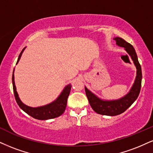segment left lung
I'll use <instances>...</instances> for the list:
<instances>
[{
    "mask_svg": "<svg viewBox=\"0 0 153 153\" xmlns=\"http://www.w3.org/2000/svg\"><path fill=\"white\" fill-rule=\"evenodd\" d=\"M114 39L116 41L117 45L125 48V50L131 56L137 68L136 79L131 90L126 97L122 99L115 100V101H106L99 99L85 87L86 95L93 110L99 114L111 116H117V115L122 114L133 104L140 94L141 82H142V70H141L140 65L137 59L135 49L130 43L127 42L123 38L116 37Z\"/></svg>",
    "mask_w": 153,
    "mask_h": 153,
    "instance_id": "8db88e82",
    "label": "left lung"
}]
</instances>
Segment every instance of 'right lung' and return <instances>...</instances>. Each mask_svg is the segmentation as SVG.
Returning a JSON list of instances; mask_svg holds the SVG:
<instances>
[{
  "label": "right lung",
  "instance_id": "1",
  "mask_svg": "<svg viewBox=\"0 0 153 153\" xmlns=\"http://www.w3.org/2000/svg\"><path fill=\"white\" fill-rule=\"evenodd\" d=\"M25 49V48H24ZM23 50L20 52V55L18 56V61L17 63L19 62L20 57H21L22 53L23 52ZM12 82H13V92H14L15 99L16 100V102L18 103L20 108L23 110L25 112L27 113L28 115L33 117L34 118H36L38 120H48V119H52V118H56V117L61 116V115L65 112L66 106H67V99L69 97V93H70V90L71 85H68L65 88L60 96L57 98L56 101L54 102L50 103L44 106L37 107V108H32V107L27 106V105H25L22 103L19 99L18 93L16 91V88L15 86V82H14V75L13 74L12 76Z\"/></svg>",
  "mask_w": 153,
  "mask_h": 153
}]
</instances>
